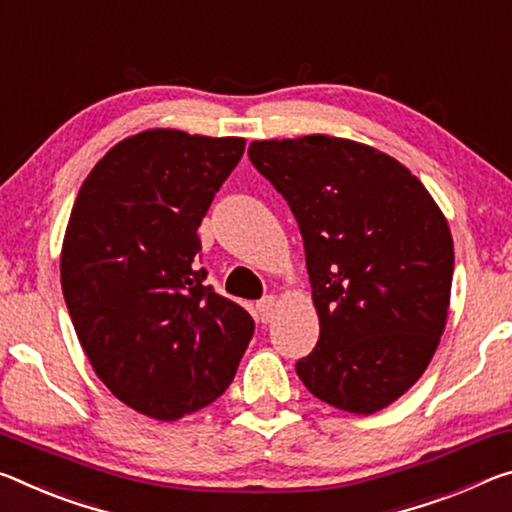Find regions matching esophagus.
Wrapping results in <instances>:
<instances>
[{"label":"esophagus","instance_id":"esophagus-1","mask_svg":"<svg viewBox=\"0 0 512 512\" xmlns=\"http://www.w3.org/2000/svg\"><path fill=\"white\" fill-rule=\"evenodd\" d=\"M275 298L273 296H266V298H262L257 303V314H259V319H262V323H269L271 319H273V314H275Z\"/></svg>","mask_w":512,"mask_h":512}]
</instances>
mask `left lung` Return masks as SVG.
<instances>
[{
  "instance_id": "8db88e82",
  "label": "left lung",
  "mask_w": 512,
  "mask_h": 512,
  "mask_svg": "<svg viewBox=\"0 0 512 512\" xmlns=\"http://www.w3.org/2000/svg\"><path fill=\"white\" fill-rule=\"evenodd\" d=\"M248 157L303 237L321 332L298 378L339 410H383L417 383L444 332L446 218L408 168L369 145L312 134L253 141Z\"/></svg>"
}]
</instances>
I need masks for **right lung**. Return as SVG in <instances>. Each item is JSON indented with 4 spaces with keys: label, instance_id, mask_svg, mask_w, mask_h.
Instances as JSON below:
<instances>
[{
    "label": "right lung",
    "instance_id": "obj_1",
    "mask_svg": "<svg viewBox=\"0 0 512 512\" xmlns=\"http://www.w3.org/2000/svg\"><path fill=\"white\" fill-rule=\"evenodd\" d=\"M246 141L150 129L81 184L61 253L79 344L116 399L173 421L214 403L255 321L205 285L198 227Z\"/></svg>",
    "mask_w": 512,
    "mask_h": 512
}]
</instances>
